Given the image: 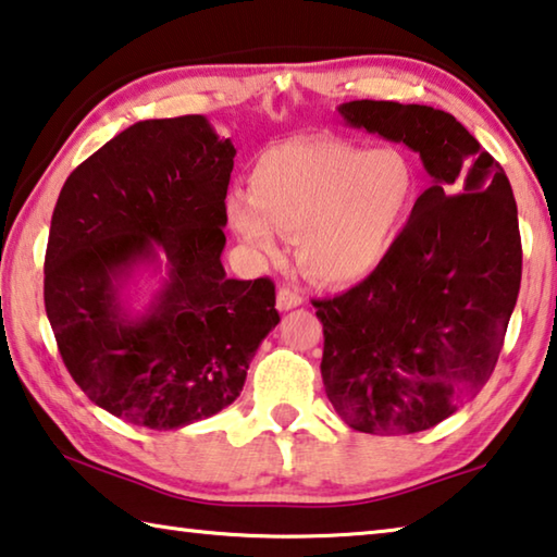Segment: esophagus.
Instances as JSON below:
<instances>
[{"mask_svg":"<svg viewBox=\"0 0 557 557\" xmlns=\"http://www.w3.org/2000/svg\"><path fill=\"white\" fill-rule=\"evenodd\" d=\"M302 302H305V299H302V295L297 293V289H293V287H280L277 289V310L280 312L295 310V307H299Z\"/></svg>","mask_w":557,"mask_h":557,"instance_id":"1","label":"esophagus"}]
</instances>
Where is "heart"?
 I'll list each match as a JSON object with an SVG mask.
<instances>
[{"instance_id":"obj_1","label":"heart","mask_w":557,"mask_h":557,"mask_svg":"<svg viewBox=\"0 0 557 557\" xmlns=\"http://www.w3.org/2000/svg\"><path fill=\"white\" fill-rule=\"evenodd\" d=\"M417 173L394 148L364 151L337 138H293L264 151L250 196L225 200L227 223L260 255L295 237L299 268L322 285H349L386 260L409 220Z\"/></svg>"}]
</instances>
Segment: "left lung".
Listing matches in <instances>:
<instances>
[{"instance_id":"obj_1","label":"left lung","mask_w":557,"mask_h":557,"mask_svg":"<svg viewBox=\"0 0 557 557\" xmlns=\"http://www.w3.org/2000/svg\"><path fill=\"white\" fill-rule=\"evenodd\" d=\"M337 111L347 126L419 153L431 185L372 275L312 302L324 392L351 429L417 434L479 394L496 367L523 264L516 198L451 113L369 99Z\"/></svg>"}]
</instances>
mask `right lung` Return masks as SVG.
Returning <instances> with one entry per match:
<instances>
[{"label": "right lung", "instance_id": "add662e5", "mask_svg": "<svg viewBox=\"0 0 557 557\" xmlns=\"http://www.w3.org/2000/svg\"><path fill=\"white\" fill-rule=\"evenodd\" d=\"M235 146L206 116L138 121L69 175L44 260V307L61 359L96 406L171 431L243 392L275 330V285L231 280L223 255ZM138 267L166 268L147 310L120 289Z\"/></svg>", "mask_w": 557, "mask_h": 557}]
</instances>
